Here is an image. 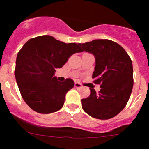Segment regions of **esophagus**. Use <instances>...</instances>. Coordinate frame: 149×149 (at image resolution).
I'll use <instances>...</instances> for the list:
<instances>
[{
	"instance_id": "1",
	"label": "esophagus",
	"mask_w": 149,
	"mask_h": 149,
	"mask_svg": "<svg viewBox=\"0 0 149 149\" xmlns=\"http://www.w3.org/2000/svg\"><path fill=\"white\" fill-rule=\"evenodd\" d=\"M74 85H75V87H76V88H81V87H82V84L81 83H79V82H76Z\"/></svg>"
}]
</instances>
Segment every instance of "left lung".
<instances>
[{"mask_svg":"<svg viewBox=\"0 0 149 149\" xmlns=\"http://www.w3.org/2000/svg\"><path fill=\"white\" fill-rule=\"evenodd\" d=\"M82 50L95 57L92 75L94 83L100 84L97 94L90 88L89 97L82 99L84 112L92 118L107 120L124 109L133 86V64L126 51L119 44L109 40H95L79 43Z\"/></svg>","mask_w":149,"mask_h":149,"instance_id":"1","label":"left lung"}]
</instances>
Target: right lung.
<instances>
[{
  "instance_id": "right-lung-1",
  "label": "right lung",
  "mask_w": 149,
  "mask_h": 149,
  "mask_svg": "<svg viewBox=\"0 0 149 149\" xmlns=\"http://www.w3.org/2000/svg\"><path fill=\"white\" fill-rule=\"evenodd\" d=\"M83 52L76 43H65L49 35L28 40L18 52L15 77L24 102L38 113L49 114L63 107L74 81H58L54 76L76 52Z\"/></svg>"
}]
</instances>
